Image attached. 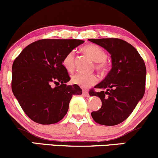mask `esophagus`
Here are the masks:
<instances>
[{
	"label": "esophagus",
	"instance_id": "obj_1",
	"mask_svg": "<svg viewBox=\"0 0 158 158\" xmlns=\"http://www.w3.org/2000/svg\"><path fill=\"white\" fill-rule=\"evenodd\" d=\"M83 95H84L85 97H90L89 93H88V91H86V90H83Z\"/></svg>",
	"mask_w": 158,
	"mask_h": 158
}]
</instances>
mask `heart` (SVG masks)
<instances>
[{
    "label": "heart",
    "mask_w": 158,
    "mask_h": 158,
    "mask_svg": "<svg viewBox=\"0 0 158 158\" xmlns=\"http://www.w3.org/2000/svg\"><path fill=\"white\" fill-rule=\"evenodd\" d=\"M83 50L93 60L97 61L96 67L99 71L102 73L106 71L107 66L104 63V61H106L107 59V53L100 47L94 44L87 45L83 48ZM74 58H75V52L71 50L67 53L63 59L62 65L68 72H72L73 70ZM71 81L73 84L81 88H87L96 84L97 81V78L94 74L77 73L72 76Z\"/></svg>",
    "instance_id": "obj_1"
}]
</instances>
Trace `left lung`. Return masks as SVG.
I'll use <instances>...</instances> for the list:
<instances>
[{"label": "left lung", "mask_w": 158, "mask_h": 158, "mask_svg": "<svg viewBox=\"0 0 158 158\" xmlns=\"http://www.w3.org/2000/svg\"><path fill=\"white\" fill-rule=\"evenodd\" d=\"M88 41L102 47L110 53L112 68L103 80L90 90L102 107L91 116L96 123L115 126L129 117L145 94L146 68L137 50L129 43L119 39H90Z\"/></svg>", "instance_id": "left-lung-1"}]
</instances>
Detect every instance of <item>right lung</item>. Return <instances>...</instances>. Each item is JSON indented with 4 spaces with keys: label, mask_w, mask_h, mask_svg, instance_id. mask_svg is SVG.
I'll use <instances>...</instances> for the list:
<instances>
[{
    "label": "right lung",
    "mask_w": 158,
    "mask_h": 158,
    "mask_svg": "<svg viewBox=\"0 0 158 158\" xmlns=\"http://www.w3.org/2000/svg\"><path fill=\"white\" fill-rule=\"evenodd\" d=\"M78 39H42L29 44L12 64V90L24 113L42 125L56 123L66 115L73 95L82 90L70 80L62 65L67 53L83 44ZM53 84L56 87H52Z\"/></svg>",
    "instance_id": "add662e5"
}]
</instances>
